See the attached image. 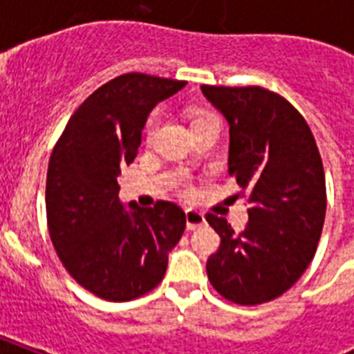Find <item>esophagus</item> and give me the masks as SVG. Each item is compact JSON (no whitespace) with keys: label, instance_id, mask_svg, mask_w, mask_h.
Returning a JSON list of instances; mask_svg holds the SVG:
<instances>
[{"label":"esophagus","instance_id":"esophagus-1","mask_svg":"<svg viewBox=\"0 0 354 354\" xmlns=\"http://www.w3.org/2000/svg\"><path fill=\"white\" fill-rule=\"evenodd\" d=\"M185 221H187L189 230H196V227L204 226L205 216L204 213H200V211L196 209H187L185 211Z\"/></svg>","mask_w":354,"mask_h":354}]
</instances>
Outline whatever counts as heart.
Listing matches in <instances>:
<instances>
[{"label": "heart", "instance_id": "obj_1", "mask_svg": "<svg viewBox=\"0 0 354 354\" xmlns=\"http://www.w3.org/2000/svg\"><path fill=\"white\" fill-rule=\"evenodd\" d=\"M209 122H221V121H218V118H216L215 113L198 112L193 118V121H191V127L198 128V127H204V124H209ZM158 124H160V113L156 112L150 115L149 122H147V136H149V138H152V133L156 132ZM178 191H180L182 196H191V194H193L191 183L185 182V180H180V182H178Z\"/></svg>", "mask_w": 354, "mask_h": 354}]
</instances>
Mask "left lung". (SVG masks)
<instances>
[{
  "label": "left lung",
  "instance_id": "left-lung-1",
  "mask_svg": "<svg viewBox=\"0 0 354 354\" xmlns=\"http://www.w3.org/2000/svg\"><path fill=\"white\" fill-rule=\"evenodd\" d=\"M202 93L230 122L227 172L250 205L241 233L205 215L221 235L207 277L230 301L261 305L285 294L314 259L327 207L322 156L307 121L279 93L207 84Z\"/></svg>",
  "mask_w": 354,
  "mask_h": 354
}]
</instances>
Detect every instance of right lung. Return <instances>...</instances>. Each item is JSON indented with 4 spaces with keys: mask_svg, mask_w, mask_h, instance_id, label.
<instances>
[{
    "mask_svg": "<svg viewBox=\"0 0 354 354\" xmlns=\"http://www.w3.org/2000/svg\"><path fill=\"white\" fill-rule=\"evenodd\" d=\"M185 80L124 73L108 80L71 115L53 149L46 183L47 227L58 257L80 286L108 301H130L160 285L169 252L185 230L178 204L127 211L121 167L138 156L152 108Z\"/></svg>",
    "mask_w": 354,
    "mask_h": 354,
    "instance_id": "obj_1",
    "label": "right lung"
}]
</instances>
